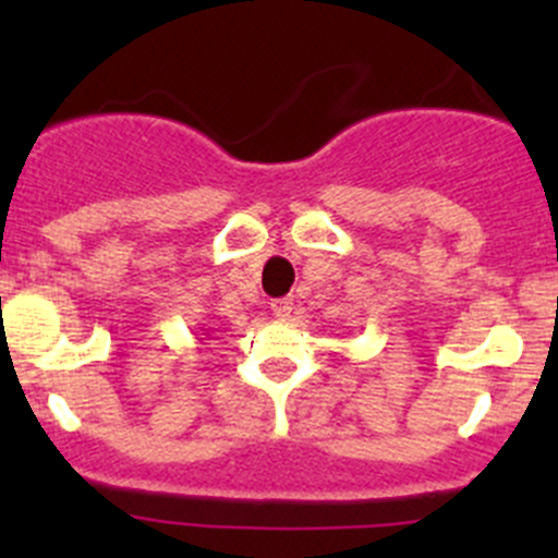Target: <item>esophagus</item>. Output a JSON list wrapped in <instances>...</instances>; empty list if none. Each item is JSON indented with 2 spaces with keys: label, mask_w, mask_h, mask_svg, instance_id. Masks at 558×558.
Masks as SVG:
<instances>
[{
  "label": "esophagus",
  "mask_w": 558,
  "mask_h": 558,
  "mask_svg": "<svg viewBox=\"0 0 558 558\" xmlns=\"http://www.w3.org/2000/svg\"><path fill=\"white\" fill-rule=\"evenodd\" d=\"M272 315H278V318H289L291 313H294V300H289V296H283V300H272Z\"/></svg>",
  "instance_id": "34e87169"
}]
</instances>
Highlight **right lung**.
I'll use <instances>...</instances> for the list:
<instances>
[{
	"label": "right lung",
	"mask_w": 558,
	"mask_h": 558,
	"mask_svg": "<svg viewBox=\"0 0 558 558\" xmlns=\"http://www.w3.org/2000/svg\"><path fill=\"white\" fill-rule=\"evenodd\" d=\"M202 335H207V331H205V329H202ZM199 340H202V337H199Z\"/></svg>",
	"instance_id": "add662e5"
}]
</instances>
